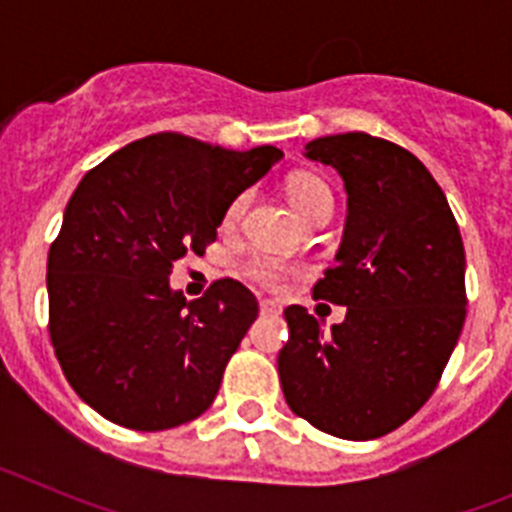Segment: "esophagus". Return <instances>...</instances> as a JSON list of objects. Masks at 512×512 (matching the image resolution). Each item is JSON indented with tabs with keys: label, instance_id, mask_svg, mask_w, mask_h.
Segmentation results:
<instances>
[{
	"label": "esophagus",
	"instance_id": "1",
	"mask_svg": "<svg viewBox=\"0 0 512 512\" xmlns=\"http://www.w3.org/2000/svg\"><path fill=\"white\" fill-rule=\"evenodd\" d=\"M261 315H279V305L274 300H261Z\"/></svg>",
	"mask_w": 512,
	"mask_h": 512
}]
</instances>
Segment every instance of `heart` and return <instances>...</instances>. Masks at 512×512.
<instances>
[{"label":"heart","mask_w":512,"mask_h":512,"mask_svg":"<svg viewBox=\"0 0 512 512\" xmlns=\"http://www.w3.org/2000/svg\"><path fill=\"white\" fill-rule=\"evenodd\" d=\"M287 194H289V202L295 205V210L300 212L302 217L315 212L320 205L333 202L328 184L320 182L318 176H312V174L292 176V179L287 182ZM248 205H251V192H241L238 197H233V202H230L223 217L225 228H235V225L241 223ZM246 271H248V277L256 279V282L264 284V287H279L292 269H289L282 259H277V256H256V259L248 261Z\"/></svg>","instance_id":"heart-1"}]
</instances>
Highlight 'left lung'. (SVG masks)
<instances>
[{
	"label": "left lung",
	"mask_w": 512,
	"mask_h": 512,
	"mask_svg": "<svg viewBox=\"0 0 512 512\" xmlns=\"http://www.w3.org/2000/svg\"><path fill=\"white\" fill-rule=\"evenodd\" d=\"M310 161L348 197L336 264L312 295L346 307L325 333L289 305L279 379L292 413L348 441L400 428L433 395L467 318L464 243L446 194L418 158L366 133L325 135Z\"/></svg>",
	"instance_id": "1"
}]
</instances>
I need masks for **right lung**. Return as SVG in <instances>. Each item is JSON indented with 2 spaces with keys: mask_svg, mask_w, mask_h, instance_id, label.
Segmentation results:
<instances>
[{
  "mask_svg": "<svg viewBox=\"0 0 512 512\" xmlns=\"http://www.w3.org/2000/svg\"><path fill=\"white\" fill-rule=\"evenodd\" d=\"M282 156L156 133L81 179L48 253L51 343L102 418L166 431L210 408L259 302L235 279L189 302L171 289V269L205 253L233 197Z\"/></svg>",
  "mask_w": 512,
  "mask_h": 512,
  "instance_id": "obj_1",
  "label": "right lung"
}]
</instances>
